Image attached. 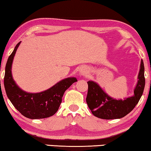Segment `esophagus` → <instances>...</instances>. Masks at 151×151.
Instances as JSON below:
<instances>
[{
	"instance_id": "esophagus-1",
	"label": "esophagus",
	"mask_w": 151,
	"mask_h": 151,
	"mask_svg": "<svg viewBox=\"0 0 151 151\" xmlns=\"http://www.w3.org/2000/svg\"><path fill=\"white\" fill-rule=\"evenodd\" d=\"M81 73H86L85 71H81Z\"/></svg>"
}]
</instances>
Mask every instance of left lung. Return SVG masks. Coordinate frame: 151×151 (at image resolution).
<instances>
[{
  "mask_svg": "<svg viewBox=\"0 0 151 151\" xmlns=\"http://www.w3.org/2000/svg\"><path fill=\"white\" fill-rule=\"evenodd\" d=\"M138 82L134 90V96L124 100H117L103 91L98 83L88 81L86 103L92 114L103 119H114L124 117L134 109L142 96L145 86V66L141 60Z\"/></svg>",
  "mask_w": 151,
  "mask_h": 151,
  "instance_id": "obj_1",
  "label": "left lung"
}]
</instances>
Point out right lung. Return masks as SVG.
<instances>
[{"instance_id":"add662e5","label":"right lung","mask_w":151,"mask_h":151,"mask_svg":"<svg viewBox=\"0 0 151 151\" xmlns=\"http://www.w3.org/2000/svg\"><path fill=\"white\" fill-rule=\"evenodd\" d=\"M20 43L15 46L6 64L4 86L6 95L16 109L25 117L32 119L49 117L59 109L64 92L77 82V79L65 78L50 88L38 93H29L22 90L16 84L11 73L13 58Z\"/></svg>"}]
</instances>
